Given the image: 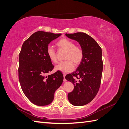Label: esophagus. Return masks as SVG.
<instances>
[{
  "label": "esophagus",
  "mask_w": 129,
  "mask_h": 129,
  "mask_svg": "<svg viewBox=\"0 0 129 129\" xmlns=\"http://www.w3.org/2000/svg\"><path fill=\"white\" fill-rule=\"evenodd\" d=\"M63 77H64V81L66 82V80L65 79V76H66V73H63Z\"/></svg>",
  "instance_id": "esophagus-1"
}]
</instances>
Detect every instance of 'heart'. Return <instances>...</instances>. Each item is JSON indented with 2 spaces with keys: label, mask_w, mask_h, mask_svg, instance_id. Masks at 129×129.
<instances>
[{
  "label": "heart",
  "mask_w": 129,
  "mask_h": 129,
  "mask_svg": "<svg viewBox=\"0 0 129 129\" xmlns=\"http://www.w3.org/2000/svg\"><path fill=\"white\" fill-rule=\"evenodd\" d=\"M58 47L66 51L65 54V61L60 62L56 66V69L62 72L72 71L75 64H80L83 58V51L80 47L75 46L74 42L68 39L62 38L56 42ZM47 56L49 59L54 63H56V53L52 47L48 46L46 51Z\"/></svg>",
  "instance_id": "obj_1"
}]
</instances>
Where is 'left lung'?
Here are the masks:
<instances>
[{
	"instance_id": "1",
	"label": "left lung",
	"mask_w": 129,
	"mask_h": 129,
	"mask_svg": "<svg viewBox=\"0 0 129 129\" xmlns=\"http://www.w3.org/2000/svg\"><path fill=\"white\" fill-rule=\"evenodd\" d=\"M66 36L79 42L83 51V58L76 71L65 77L74 86L68 94L69 102L75 106H82L90 102L99 90L103 66L102 49L85 33H66Z\"/></svg>"
}]
</instances>
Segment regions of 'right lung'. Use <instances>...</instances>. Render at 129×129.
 <instances>
[{"instance_id":"1","label":"right lung","mask_w":129,"mask_h":129,"mask_svg":"<svg viewBox=\"0 0 129 129\" xmlns=\"http://www.w3.org/2000/svg\"><path fill=\"white\" fill-rule=\"evenodd\" d=\"M61 34L38 31L24 41L19 58V80L24 94L31 102L45 106L52 102L54 93L63 82L59 71L49 75L54 68L46 51L48 45Z\"/></svg>"}]
</instances>
